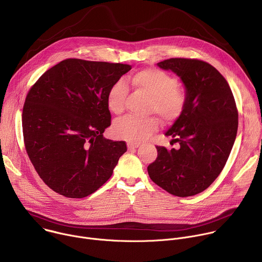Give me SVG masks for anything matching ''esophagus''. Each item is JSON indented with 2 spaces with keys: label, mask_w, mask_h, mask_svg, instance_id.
I'll list each match as a JSON object with an SVG mask.
<instances>
[{
  "label": "esophagus",
  "mask_w": 262,
  "mask_h": 262,
  "mask_svg": "<svg viewBox=\"0 0 262 262\" xmlns=\"http://www.w3.org/2000/svg\"><path fill=\"white\" fill-rule=\"evenodd\" d=\"M139 147V143H133V142H128L127 143V148L128 150H135L136 148Z\"/></svg>",
  "instance_id": "34e87169"
}]
</instances>
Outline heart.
I'll list each match as a JSON object with an SVG mask.
<instances>
[{
	"label": "heart",
	"mask_w": 262,
	"mask_h": 262,
	"mask_svg": "<svg viewBox=\"0 0 262 262\" xmlns=\"http://www.w3.org/2000/svg\"><path fill=\"white\" fill-rule=\"evenodd\" d=\"M132 83L136 88L145 91L151 97L148 105L149 113H156L166 122H175L184 113L188 97L183 89L178 87V81L170 73L158 69L147 68L136 72ZM129 87L124 80H118L111 85L106 93V104L114 114H121ZM159 121L155 117L125 116L114 123V133L118 138L129 142H140L158 130Z\"/></svg>",
	"instance_id": "obj_1"
}]
</instances>
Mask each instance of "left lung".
<instances>
[{
  "label": "left lung",
  "mask_w": 262,
  "mask_h": 262,
  "mask_svg": "<svg viewBox=\"0 0 262 262\" xmlns=\"http://www.w3.org/2000/svg\"><path fill=\"white\" fill-rule=\"evenodd\" d=\"M158 66L181 79L188 103L165 134L178 147L167 150L157 146L158 158L147 171L168 193L194 196L206 190L226 165L237 133L236 103L225 78L207 62L171 58Z\"/></svg>",
  "instance_id": "left-lung-1"
}]
</instances>
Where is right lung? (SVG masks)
<instances>
[{
  "label": "right lung",
  "instance_id": "right-lung-1",
  "mask_svg": "<svg viewBox=\"0 0 262 262\" xmlns=\"http://www.w3.org/2000/svg\"><path fill=\"white\" fill-rule=\"evenodd\" d=\"M130 65L66 59L47 70L29 90L23 108L27 154L50 189L84 198L105 183L124 141L103 137L111 125L106 93Z\"/></svg>",
  "mask_w": 262,
  "mask_h": 262
}]
</instances>
